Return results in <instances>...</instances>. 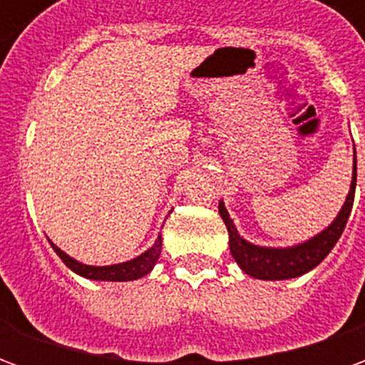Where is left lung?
I'll return each mask as SVG.
<instances>
[{"mask_svg": "<svg viewBox=\"0 0 365 365\" xmlns=\"http://www.w3.org/2000/svg\"><path fill=\"white\" fill-rule=\"evenodd\" d=\"M354 191H356V148H354L350 191L346 195L342 209L334 217V221L330 222L327 229L321 230L319 235H314L313 238H309L305 242H299L295 246H287V248H272V246H258L248 242L246 238L238 235L227 207L222 201H219V215H221L222 222L229 230V246L232 258L245 274L252 275L256 279H266V282L291 279V277H299V275L311 272L329 256V252L334 248L338 238L342 235L348 217H350V211H352Z\"/></svg>", "mask_w": 365, "mask_h": 365, "instance_id": "obj_1", "label": "left lung"}]
</instances>
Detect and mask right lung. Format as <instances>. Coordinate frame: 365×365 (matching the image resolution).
Instances as JSON below:
<instances>
[{
    "label": "right lung",
    "instance_id": "obj_1",
    "mask_svg": "<svg viewBox=\"0 0 365 365\" xmlns=\"http://www.w3.org/2000/svg\"><path fill=\"white\" fill-rule=\"evenodd\" d=\"M51 246L68 268L76 272L78 275L86 277V279H96V282H133V279H138L143 275L150 274L152 268L156 266L160 252H162V235H158V238L154 240V245L148 250H144L140 256H136V258L128 262H120V264H111V266H88V264H82V262L74 260L72 256H68L54 242H51Z\"/></svg>",
    "mask_w": 365,
    "mask_h": 365
}]
</instances>
